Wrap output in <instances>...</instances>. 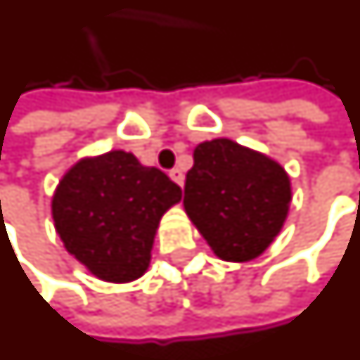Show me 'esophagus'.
<instances>
[{"instance_id":"34e87169","label":"esophagus","mask_w":360,"mask_h":360,"mask_svg":"<svg viewBox=\"0 0 360 360\" xmlns=\"http://www.w3.org/2000/svg\"><path fill=\"white\" fill-rule=\"evenodd\" d=\"M169 177H172V179L175 181L179 187H183V183H185V175H183V172H181V169H172V172H169Z\"/></svg>"}]
</instances>
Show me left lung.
I'll return each mask as SVG.
<instances>
[{
	"instance_id": "1",
	"label": "left lung",
	"mask_w": 360,
	"mask_h": 360,
	"mask_svg": "<svg viewBox=\"0 0 360 360\" xmlns=\"http://www.w3.org/2000/svg\"><path fill=\"white\" fill-rule=\"evenodd\" d=\"M185 179V212L216 257H259L285 226L292 187L273 158L214 138L198 144Z\"/></svg>"
}]
</instances>
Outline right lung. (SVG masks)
<instances>
[{
  "instance_id": "right-lung-1",
  "label": "right lung",
  "mask_w": 360,
  "mask_h": 360,
  "mask_svg": "<svg viewBox=\"0 0 360 360\" xmlns=\"http://www.w3.org/2000/svg\"><path fill=\"white\" fill-rule=\"evenodd\" d=\"M181 188L124 150L82 158L58 183L52 220L66 251L93 276L130 283L150 267L162 216Z\"/></svg>"
}]
</instances>
